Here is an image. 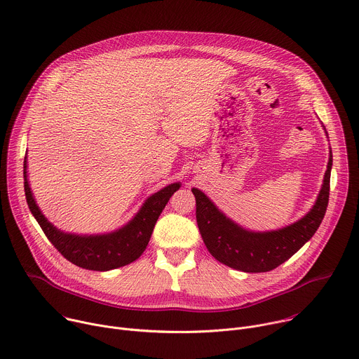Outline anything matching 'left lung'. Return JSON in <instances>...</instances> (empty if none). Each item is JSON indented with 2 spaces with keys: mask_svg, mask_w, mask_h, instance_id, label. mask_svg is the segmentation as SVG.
<instances>
[{
  "mask_svg": "<svg viewBox=\"0 0 359 359\" xmlns=\"http://www.w3.org/2000/svg\"><path fill=\"white\" fill-rule=\"evenodd\" d=\"M332 151L324 176V183L314 208L301 220L284 229L264 233L244 230L227 219L213 201L191 189L196 197V220L201 238L213 257L244 273H266L287 262L320 227L328 206Z\"/></svg>",
  "mask_w": 359,
  "mask_h": 359,
  "instance_id": "1",
  "label": "left lung"
}]
</instances>
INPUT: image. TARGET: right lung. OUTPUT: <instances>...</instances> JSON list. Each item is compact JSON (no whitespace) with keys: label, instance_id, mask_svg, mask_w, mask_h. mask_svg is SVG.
I'll return each instance as SVG.
<instances>
[{"label":"right lung","instance_id":"right-lung-1","mask_svg":"<svg viewBox=\"0 0 359 359\" xmlns=\"http://www.w3.org/2000/svg\"><path fill=\"white\" fill-rule=\"evenodd\" d=\"M179 187L180 183H173L150 196L139 213L126 226L114 233L96 236L69 234L54 227L41 213L27 180V158L24 161L25 198L42 231L68 262L93 271L114 270L139 259L150 240L161 213Z\"/></svg>","mask_w":359,"mask_h":359}]
</instances>
